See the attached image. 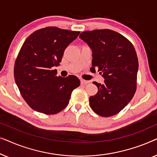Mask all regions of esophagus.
Segmentation results:
<instances>
[{
  "mask_svg": "<svg viewBox=\"0 0 157 157\" xmlns=\"http://www.w3.org/2000/svg\"><path fill=\"white\" fill-rule=\"evenodd\" d=\"M89 83V81H86L84 79H81V84H86V83Z\"/></svg>",
  "mask_w": 157,
  "mask_h": 157,
  "instance_id": "obj_1",
  "label": "esophagus"
}]
</instances>
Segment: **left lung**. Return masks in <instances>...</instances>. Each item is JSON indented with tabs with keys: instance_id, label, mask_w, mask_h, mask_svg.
Returning a JSON list of instances; mask_svg holds the SVG:
<instances>
[{
	"instance_id": "8db88e82",
	"label": "left lung",
	"mask_w": 157,
	"mask_h": 157,
	"mask_svg": "<svg viewBox=\"0 0 157 157\" xmlns=\"http://www.w3.org/2000/svg\"><path fill=\"white\" fill-rule=\"evenodd\" d=\"M79 37L92 49V69L104 78L103 84L93 82L98 91L90 96L94 112L103 117L119 113L132 99L136 90L139 61L133 44L110 29L83 31Z\"/></svg>"
}]
</instances>
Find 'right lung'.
<instances>
[{
  "label": "right lung",
  "mask_w": 157,
  "mask_h": 157,
  "mask_svg": "<svg viewBox=\"0 0 157 157\" xmlns=\"http://www.w3.org/2000/svg\"><path fill=\"white\" fill-rule=\"evenodd\" d=\"M79 31L46 27L31 33L23 43L14 65V78L28 105L38 112L52 115L67 106L73 90L80 86L74 75L57 76L64 51Z\"/></svg>",
  "instance_id": "obj_1"
}]
</instances>
